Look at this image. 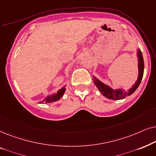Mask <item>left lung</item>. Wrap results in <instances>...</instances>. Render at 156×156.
Returning a JSON list of instances; mask_svg holds the SVG:
<instances>
[{"mask_svg":"<svg viewBox=\"0 0 156 156\" xmlns=\"http://www.w3.org/2000/svg\"><path fill=\"white\" fill-rule=\"evenodd\" d=\"M138 78L136 83L133 88H131L128 91H126L122 89H117V90H113L111 88H110L108 86L105 85L101 82L98 79H97L95 77L93 76V82L97 88H98L100 92L104 95L105 97L108 98L112 100H120L125 98L126 96L130 95L133 93L139 85L140 83L141 80L143 78V71H144V61H143V58L142 55V53L140 52V50L138 49Z\"/></svg>","mask_w":156,"mask_h":156,"instance_id":"1","label":"left lung"}]
</instances>
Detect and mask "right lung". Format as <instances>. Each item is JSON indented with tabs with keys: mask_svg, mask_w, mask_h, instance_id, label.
<instances>
[{
	"mask_svg": "<svg viewBox=\"0 0 156 156\" xmlns=\"http://www.w3.org/2000/svg\"><path fill=\"white\" fill-rule=\"evenodd\" d=\"M65 90H66L65 87H63V88L60 89V90L58 91L55 94H54L53 95H50V96H48L45 98V99L43 101H44L45 103H53V102H55V101H58V100L63 96V93H65ZM43 101H42L41 103H43Z\"/></svg>",
	"mask_w": 156,
	"mask_h": 156,
	"instance_id": "right-lung-1",
	"label": "right lung"
}]
</instances>
